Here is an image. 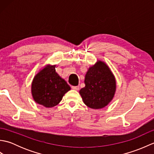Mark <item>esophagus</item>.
I'll return each instance as SVG.
<instances>
[{"label": "esophagus", "instance_id": "esophagus-1", "mask_svg": "<svg viewBox=\"0 0 154 154\" xmlns=\"http://www.w3.org/2000/svg\"><path fill=\"white\" fill-rule=\"evenodd\" d=\"M72 89L75 91H78L79 89V86H72Z\"/></svg>", "mask_w": 154, "mask_h": 154}]
</instances>
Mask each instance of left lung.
<instances>
[{
    "label": "left lung",
    "instance_id": "left-lung-1",
    "mask_svg": "<svg viewBox=\"0 0 154 154\" xmlns=\"http://www.w3.org/2000/svg\"><path fill=\"white\" fill-rule=\"evenodd\" d=\"M85 87L79 91L83 103L93 109L106 106L116 90L115 77L104 61L97 60L89 67L85 77Z\"/></svg>",
    "mask_w": 154,
    "mask_h": 154
}]
</instances>
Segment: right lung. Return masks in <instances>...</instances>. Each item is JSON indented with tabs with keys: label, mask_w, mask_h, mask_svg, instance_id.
Listing matches in <instances>:
<instances>
[{
	"label": "right lung",
	"mask_w": 154,
	"mask_h": 154,
	"mask_svg": "<svg viewBox=\"0 0 154 154\" xmlns=\"http://www.w3.org/2000/svg\"><path fill=\"white\" fill-rule=\"evenodd\" d=\"M56 65L47 64L35 74L31 85V93L36 103L51 108L61 102L71 87L55 71Z\"/></svg>",
	"instance_id": "obj_1"
}]
</instances>
